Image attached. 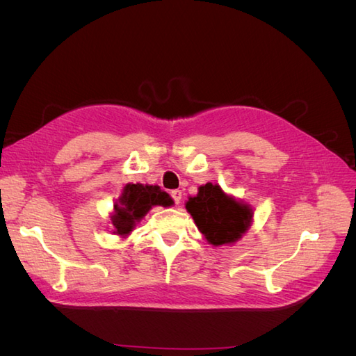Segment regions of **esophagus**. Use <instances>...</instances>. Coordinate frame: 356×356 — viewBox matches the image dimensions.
<instances>
[{"label": "esophagus", "instance_id": "34e87169", "mask_svg": "<svg viewBox=\"0 0 356 356\" xmlns=\"http://www.w3.org/2000/svg\"><path fill=\"white\" fill-rule=\"evenodd\" d=\"M170 197L174 199V202L178 204L181 202V197H182V191L181 190H172L170 191Z\"/></svg>", "mask_w": 356, "mask_h": 356}]
</instances>
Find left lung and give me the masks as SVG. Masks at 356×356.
<instances>
[{
	"label": "left lung",
	"instance_id": "8db88e82",
	"mask_svg": "<svg viewBox=\"0 0 356 356\" xmlns=\"http://www.w3.org/2000/svg\"><path fill=\"white\" fill-rule=\"evenodd\" d=\"M197 229L211 245L233 243L248 230L252 220V209L234 200L211 182L199 187L197 196L186 203Z\"/></svg>",
	"mask_w": 356,
	"mask_h": 356
}]
</instances>
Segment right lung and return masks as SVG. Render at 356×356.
I'll list each match as a JSON object with an SVG mask.
<instances>
[{
  "label": "right lung",
  "mask_w": 356,
  "mask_h": 356,
  "mask_svg": "<svg viewBox=\"0 0 356 356\" xmlns=\"http://www.w3.org/2000/svg\"><path fill=\"white\" fill-rule=\"evenodd\" d=\"M174 203L166 191H161L159 186H143V184H127L118 202L114 204V215L111 217L113 225L117 234L126 236L134 230L136 221L156 204L160 207H170Z\"/></svg>",
  "instance_id": "obj_1"
}]
</instances>
